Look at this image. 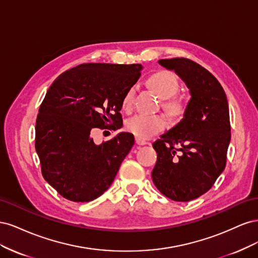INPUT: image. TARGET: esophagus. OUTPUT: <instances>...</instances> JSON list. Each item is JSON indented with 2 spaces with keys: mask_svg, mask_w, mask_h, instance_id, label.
Wrapping results in <instances>:
<instances>
[{
  "mask_svg": "<svg viewBox=\"0 0 258 258\" xmlns=\"http://www.w3.org/2000/svg\"><path fill=\"white\" fill-rule=\"evenodd\" d=\"M136 143H137L138 145H145V144H147V142L145 141V140L139 139V138H137V139H136Z\"/></svg>",
  "mask_w": 258,
  "mask_h": 258,
  "instance_id": "esophagus-1",
  "label": "esophagus"
}]
</instances>
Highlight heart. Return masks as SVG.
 <instances>
[{"label": "heart", "instance_id": "1", "mask_svg": "<svg viewBox=\"0 0 258 258\" xmlns=\"http://www.w3.org/2000/svg\"><path fill=\"white\" fill-rule=\"evenodd\" d=\"M148 85L162 99L163 108L170 116H177L182 113L183 106L179 101L171 99L174 97L178 89L179 84L174 73L169 71H159L148 77ZM136 89L131 87L122 99V106L124 110H130L134 104ZM167 126V119L162 115L138 114L131 117L126 122V129L130 134L139 139L146 140L162 131Z\"/></svg>", "mask_w": 258, "mask_h": 258}]
</instances>
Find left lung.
<instances>
[{
  "mask_svg": "<svg viewBox=\"0 0 258 258\" xmlns=\"http://www.w3.org/2000/svg\"><path fill=\"white\" fill-rule=\"evenodd\" d=\"M158 63L176 73L190 99L181 121L153 144L157 161L152 178L166 197L186 202L207 192L225 169L231 136L228 102L221 84L196 62L173 58Z\"/></svg>",
  "mask_w": 258,
  "mask_h": 258,
  "instance_id": "8db88e82",
  "label": "left lung"
}]
</instances>
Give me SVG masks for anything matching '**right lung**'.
Returning a JSON list of instances; mask_svg holds the SVG:
<instances>
[{
	"label": "right lung",
	"instance_id": "1",
	"mask_svg": "<svg viewBox=\"0 0 258 258\" xmlns=\"http://www.w3.org/2000/svg\"><path fill=\"white\" fill-rule=\"evenodd\" d=\"M142 69L80 64L59 75L46 92L36 118L35 150L45 181L62 197L88 202L113 183L135 137L119 132L98 145L90 134L93 128L122 127V99Z\"/></svg>",
	"mask_w": 258,
	"mask_h": 258
}]
</instances>
